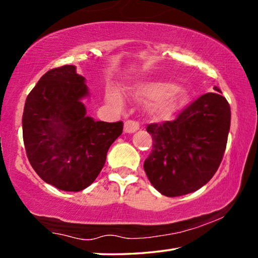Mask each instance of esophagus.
<instances>
[{
    "label": "esophagus",
    "mask_w": 258,
    "mask_h": 258,
    "mask_svg": "<svg viewBox=\"0 0 258 258\" xmlns=\"http://www.w3.org/2000/svg\"><path fill=\"white\" fill-rule=\"evenodd\" d=\"M138 129H140V124H138V122H136V121L129 120L124 123V133L133 134V133L137 132Z\"/></svg>",
    "instance_id": "1"
}]
</instances>
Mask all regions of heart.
Segmentation results:
<instances>
[{
  "label": "heart",
  "instance_id": "b5f03b06",
  "mask_svg": "<svg viewBox=\"0 0 258 258\" xmlns=\"http://www.w3.org/2000/svg\"><path fill=\"white\" fill-rule=\"evenodd\" d=\"M133 96L141 102L151 103L152 113L158 120H171L189 103L188 92L170 81H150L137 85ZM108 98L115 104L121 103L116 93H110Z\"/></svg>",
  "mask_w": 258,
  "mask_h": 258
}]
</instances>
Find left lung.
Here are the masks:
<instances>
[{
  "instance_id": "left-lung-1",
  "label": "left lung",
  "mask_w": 258,
  "mask_h": 258,
  "mask_svg": "<svg viewBox=\"0 0 258 258\" xmlns=\"http://www.w3.org/2000/svg\"><path fill=\"white\" fill-rule=\"evenodd\" d=\"M188 104L173 121L152 123V150L144 171L152 186L166 197L192 193L211 180L225 154L230 107L214 87Z\"/></svg>"
}]
</instances>
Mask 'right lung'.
Listing matches in <instances>:
<instances>
[{"label":"right lung","instance_id":"add662e5","mask_svg":"<svg viewBox=\"0 0 258 258\" xmlns=\"http://www.w3.org/2000/svg\"><path fill=\"white\" fill-rule=\"evenodd\" d=\"M88 95L76 66L50 70L25 101L22 126L25 151L36 173L61 191L88 187L121 135L123 122L94 121L81 99Z\"/></svg>","mask_w":258,"mask_h":258}]
</instances>
